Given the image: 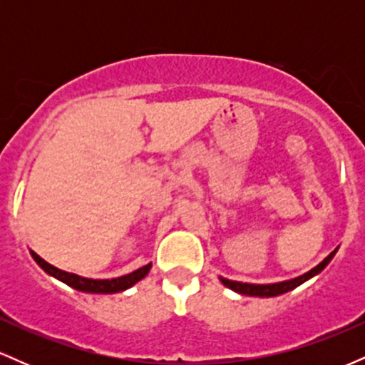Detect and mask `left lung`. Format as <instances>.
Returning a JSON list of instances; mask_svg holds the SVG:
<instances>
[{
  "label": "left lung",
  "mask_w": 365,
  "mask_h": 365,
  "mask_svg": "<svg viewBox=\"0 0 365 365\" xmlns=\"http://www.w3.org/2000/svg\"><path fill=\"white\" fill-rule=\"evenodd\" d=\"M338 249H334L333 252H331L328 257L324 259V261H321L317 264L316 267H312L311 271H307V273L297 276V278H292V279H284V282H278V283H267V284H255V283H242V282H233V279H228V278H223V276H220V282L225 284L226 288H230V290L240 293V295H249V297H278V295H283V293L293 290V288L300 287V284L307 282V279L314 278V276H317L321 273L322 269H324L326 266L331 262V259L334 257V254H336Z\"/></svg>",
  "instance_id": "8db88e82"
}]
</instances>
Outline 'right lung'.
I'll list each match as a JSON object with an SVG mask.
<instances>
[{
    "mask_svg": "<svg viewBox=\"0 0 365 365\" xmlns=\"http://www.w3.org/2000/svg\"><path fill=\"white\" fill-rule=\"evenodd\" d=\"M32 259L39 264L41 269H44V273H48L53 278L60 279L61 283L68 284V287L75 288V290L83 292V293H118V292H125L128 290L130 287H133L135 283H139L140 279H144L148 273L153 267V264H148V266H142L139 269L132 271V273L118 276V278H111V279H92V278H83V276L68 273V271H63L54 267L53 264L46 262L41 255H37L34 250H31Z\"/></svg>",
    "mask_w": 365,
    "mask_h": 365,
    "instance_id": "right-lung-1",
    "label": "right lung"
}]
</instances>
